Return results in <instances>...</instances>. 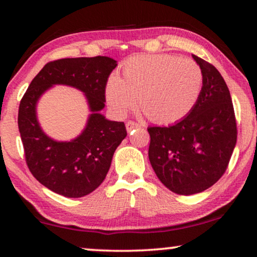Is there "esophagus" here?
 <instances>
[{
	"mask_svg": "<svg viewBox=\"0 0 257 257\" xmlns=\"http://www.w3.org/2000/svg\"><path fill=\"white\" fill-rule=\"evenodd\" d=\"M138 127H140V125L138 124V122L132 121V120H128L127 122H126V130H127V132H131L135 128H138Z\"/></svg>",
	"mask_w": 257,
	"mask_h": 257,
	"instance_id": "obj_1",
	"label": "esophagus"
}]
</instances>
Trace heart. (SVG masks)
<instances>
[{
	"mask_svg": "<svg viewBox=\"0 0 257 257\" xmlns=\"http://www.w3.org/2000/svg\"><path fill=\"white\" fill-rule=\"evenodd\" d=\"M202 71L194 61L173 55H139L121 66V76H110L105 98L117 117L140 106L157 124L184 119L195 106L202 89Z\"/></svg>",
	"mask_w": 257,
	"mask_h": 257,
	"instance_id": "heart-1",
	"label": "heart"
}]
</instances>
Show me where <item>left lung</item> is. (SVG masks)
I'll list each match as a JSON object with an SVG mask.
<instances>
[{"mask_svg":"<svg viewBox=\"0 0 257 257\" xmlns=\"http://www.w3.org/2000/svg\"><path fill=\"white\" fill-rule=\"evenodd\" d=\"M202 71L193 110L171 126L149 127L150 163L173 193L192 195L213 186L226 172L237 128L228 86L215 66L192 55Z\"/></svg>","mask_w":257,"mask_h":257,"instance_id":"8db88e82","label":"left lung"}]
</instances>
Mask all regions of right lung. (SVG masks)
<instances>
[{"label": "right lung", "mask_w": 257, "mask_h": 257, "mask_svg": "<svg viewBox=\"0 0 257 257\" xmlns=\"http://www.w3.org/2000/svg\"><path fill=\"white\" fill-rule=\"evenodd\" d=\"M117 61L106 56L63 58L49 62L37 73L20 103L19 130L26 161L42 185L66 198H82L104 181L112 157L127 136L122 121L107 120L105 85ZM54 85L76 87L86 94L91 114L86 128L70 142H56L43 132L36 106Z\"/></svg>", "instance_id": "obj_1"}]
</instances>
